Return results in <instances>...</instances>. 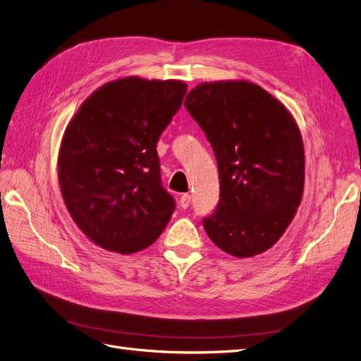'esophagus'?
Returning a JSON list of instances; mask_svg holds the SVG:
<instances>
[{"label": "esophagus", "mask_w": 361, "mask_h": 361, "mask_svg": "<svg viewBox=\"0 0 361 361\" xmlns=\"http://www.w3.org/2000/svg\"><path fill=\"white\" fill-rule=\"evenodd\" d=\"M191 204V195L190 194H183L182 197L179 199V206L182 209H188V206Z\"/></svg>", "instance_id": "1"}]
</instances>
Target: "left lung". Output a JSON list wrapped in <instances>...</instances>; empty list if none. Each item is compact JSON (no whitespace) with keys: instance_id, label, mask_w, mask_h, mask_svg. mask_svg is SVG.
<instances>
[{"instance_id":"left-lung-1","label":"left lung","mask_w":361,"mask_h":361,"mask_svg":"<svg viewBox=\"0 0 361 361\" xmlns=\"http://www.w3.org/2000/svg\"><path fill=\"white\" fill-rule=\"evenodd\" d=\"M215 154L220 200L202 223L212 243L236 257L274 245L304 188V146L289 111L247 81L203 82L185 99Z\"/></svg>"}]
</instances>
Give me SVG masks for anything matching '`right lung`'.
Returning a JSON list of instances; mask_svg holds the SVG:
<instances>
[{
	"label": "right lung",
	"instance_id": "1",
	"mask_svg": "<svg viewBox=\"0 0 361 361\" xmlns=\"http://www.w3.org/2000/svg\"><path fill=\"white\" fill-rule=\"evenodd\" d=\"M187 84L123 78L97 89L71 120L59 157L64 203L85 236L130 255L154 244L176 207L157 143Z\"/></svg>",
	"mask_w": 361,
	"mask_h": 361
}]
</instances>
